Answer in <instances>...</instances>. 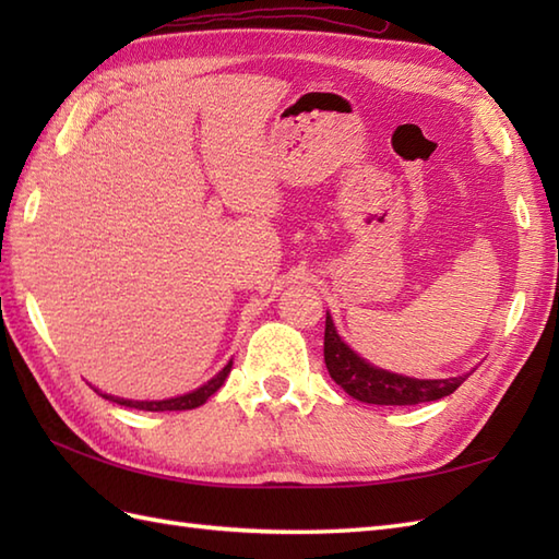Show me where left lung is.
I'll use <instances>...</instances> for the list:
<instances>
[{
	"label": "left lung",
	"instance_id": "left-lung-1",
	"mask_svg": "<svg viewBox=\"0 0 559 559\" xmlns=\"http://www.w3.org/2000/svg\"><path fill=\"white\" fill-rule=\"evenodd\" d=\"M324 362L331 379H334L348 396L362 403H374V406H415V403L444 399L449 394H454L471 374L468 372L447 379H415L374 367L372 362L360 358V355L338 336L334 319H331L329 312L324 329Z\"/></svg>",
	"mask_w": 559,
	"mask_h": 559
}]
</instances>
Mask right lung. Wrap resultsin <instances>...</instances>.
Here are the masks:
<instances>
[{"mask_svg": "<svg viewBox=\"0 0 559 559\" xmlns=\"http://www.w3.org/2000/svg\"><path fill=\"white\" fill-rule=\"evenodd\" d=\"M230 367H233V360H230L228 365H225L218 374H213L206 384H201L199 389L189 391V394L175 396V399H163V401H132V399H120V396H110V394H100V396L108 399V401L120 403V406L139 408V411H192V408H199L201 403H206L209 396L216 394V391L223 386L225 377L230 374ZM96 391H98V389H96Z\"/></svg>", "mask_w": 559, "mask_h": 559, "instance_id": "add662e5", "label": "right lung"}]
</instances>
